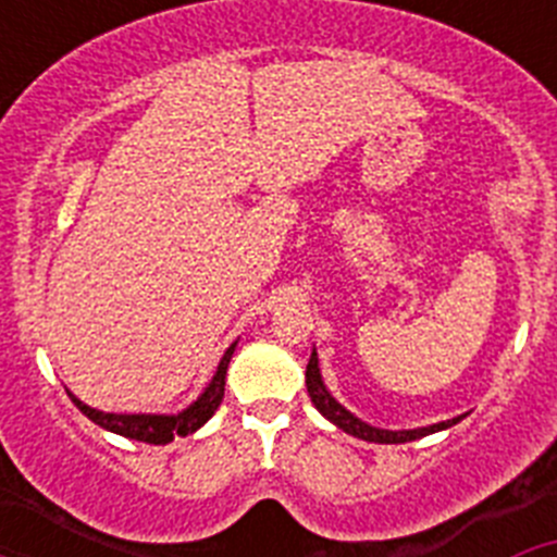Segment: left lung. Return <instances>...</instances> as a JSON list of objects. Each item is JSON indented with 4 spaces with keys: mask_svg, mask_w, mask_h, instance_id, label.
<instances>
[{
    "mask_svg": "<svg viewBox=\"0 0 557 557\" xmlns=\"http://www.w3.org/2000/svg\"><path fill=\"white\" fill-rule=\"evenodd\" d=\"M307 391L309 398H312V405L323 412V416L337 424L339 430L348 432L354 437H362V441H371V444H407V441H416V437H424L432 435L437 430H446V426L457 424L460 418H451V421H441V424H432V426H421V430H405V432H391V430H376V426H368L366 421H359L354 418L346 407H339L337 401L332 398V393L326 391L321 379V368H318V354L312 351L309 357V366H307Z\"/></svg>",
    "mask_w": 557,
    "mask_h": 557,
    "instance_id": "1",
    "label": "left lung"
}]
</instances>
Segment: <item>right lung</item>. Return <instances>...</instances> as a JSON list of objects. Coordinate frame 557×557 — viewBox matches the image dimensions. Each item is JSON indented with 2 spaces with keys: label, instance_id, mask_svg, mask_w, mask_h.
I'll use <instances>...</instances> for the list:
<instances>
[{
  "label": "right lung",
  "instance_id": "1",
  "mask_svg": "<svg viewBox=\"0 0 557 557\" xmlns=\"http://www.w3.org/2000/svg\"><path fill=\"white\" fill-rule=\"evenodd\" d=\"M231 354H234V346H231L228 351L223 354V359H220L218 373L211 379V385L200 393V398L195 405L186 407L178 416H116V412H100L95 410V407L83 405L81 398H75L72 393H69V396H72L77 410H81L83 416L91 418V421H95L97 426H102V430L116 432V435L122 437H133V441H141V444H170L172 437H186L195 430H200V426L214 416V410H218L220 401H223L225 371H228Z\"/></svg>",
  "mask_w": 557,
  "mask_h": 557
}]
</instances>
